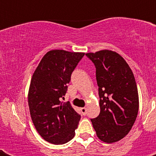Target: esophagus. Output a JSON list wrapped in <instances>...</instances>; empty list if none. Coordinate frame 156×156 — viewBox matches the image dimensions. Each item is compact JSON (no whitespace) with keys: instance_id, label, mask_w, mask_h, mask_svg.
<instances>
[{"instance_id":"34e87169","label":"esophagus","mask_w":156,"mask_h":156,"mask_svg":"<svg viewBox=\"0 0 156 156\" xmlns=\"http://www.w3.org/2000/svg\"><path fill=\"white\" fill-rule=\"evenodd\" d=\"M80 111L83 116H85L86 114H87V108H82L80 109Z\"/></svg>"}]
</instances>
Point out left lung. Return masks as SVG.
<instances>
[{
    "mask_svg": "<svg viewBox=\"0 0 156 156\" xmlns=\"http://www.w3.org/2000/svg\"><path fill=\"white\" fill-rule=\"evenodd\" d=\"M86 56L95 66L100 112L90 119L98 138L104 143L121 140L128 134L138 112L135 78L123 57L103 50Z\"/></svg>",
    "mask_w": 156,
    "mask_h": 156,
    "instance_id": "left-lung-1",
    "label": "left lung"
}]
</instances>
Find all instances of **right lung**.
Masks as SVG:
<instances>
[{
  "label": "right lung",
  "mask_w": 156,
  "mask_h": 156,
  "mask_svg": "<svg viewBox=\"0 0 156 156\" xmlns=\"http://www.w3.org/2000/svg\"><path fill=\"white\" fill-rule=\"evenodd\" d=\"M85 53L52 50L45 54L30 81L28 104L33 123L44 140L64 144L74 137L81 115L63 104L71 74Z\"/></svg>",
  "instance_id": "1"
}]
</instances>
